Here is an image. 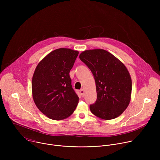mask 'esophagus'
Masks as SVG:
<instances>
[{
	"label": "esophagus",
	"mask_w": 160,
	"mask_h": 160,
	"mask_svg": "<svg viewBox=\"0 0 160 160\" xmlns=\"http://www.w3.org/2000/svg\"><path fill=\"white\" fill-rule=\"evenodd\" d=\"M80 94H81V96H82V97H83V96H84V90H83V89H81V90H80Z\"/></svg>",
	"instance_id": "1"
}]
</instances>
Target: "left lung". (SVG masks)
<instances>
[{"mask_svg": "<svg viewBox=\"0 0 160 160\" xmlns=\"http://www.w3.org/2000/svg\"><path fill=\"white\" fill-rule=\"evenodd\" d=\"M79 58L92 72L97 99L90 111L103 120L114 119L123 113L131 98L132 80L125 66L104 49L82 52Z\"/></svg>", "mask_w": 160, "mask_h": 160, "instance_id": "1", "label": "left lung"}]
</instances>
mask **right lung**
I'll return each mask as SVG.
<instances>
[{"label":"right lung","mask_w":160,"mask_h":160,"mask_svg":"<svg viewBox=\"0 0 160 160\" xmlns=\"http://www.w3.org/2000/svg\"><path fill=\"white\" fill-rule=\"evenodd\" d=\"M78 51L56 49L37 66L32 82L33 99L38 109L48 118L64 120L74 112L79 98L72 88L70 72Z\"/></svg>","instance_id":"1"}]
</instances>
